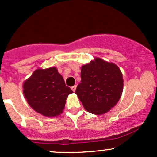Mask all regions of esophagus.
Instances as JSON below:
<instances>
[{"label": "esophagus", "mask_w": 157, "mask_h": 157, "mask_svg": "<svg viewBox=\"0 0 157 157\" xmlns=\"http://www.w3.org/2000/svg\"><path fill=\"white\" fill-rule=\"evenodd\" d=\"M76 88H77V86H72V87H71V90H72L74 92L76 91Z\"/></svg>", "instance_id": "1"}]
</instances>
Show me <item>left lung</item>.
<instances>
[{"label": "left lung", "instance_id": "8db88e82", "mask_svg": "<svg viewBox=\"0 0 157 157\" xmlns=\"http://www.w3.org/2000/svg\"><path fill=\"white\" fill-rule=\"evenodd\" d=\"M81 82L75 94L85 109L94 114H102L117 103L122 95L123 80L117 65L95 58L81 68Z\"/></svg>", "mask_w": 157, "mask_h": 157}]
</instances>
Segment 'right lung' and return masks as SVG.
<instances>
[{
    "label": "right lung",
    "instance_id": "right-lung-1",
    "mask_svg": "<svg viewBox=\"0 0 157 157\" xmlns=\"http://www.w3.org/2000/svg\"><path fill=\"white\" fill-rule=\"evenodd\" d=\"M23 88L29 105L37 113L50 117L63 112L67 97L73 93L55 67L35 70Z\"/></svg>",
    "mask_w": 157,
    "mask_h": 157
}]
</instances>
